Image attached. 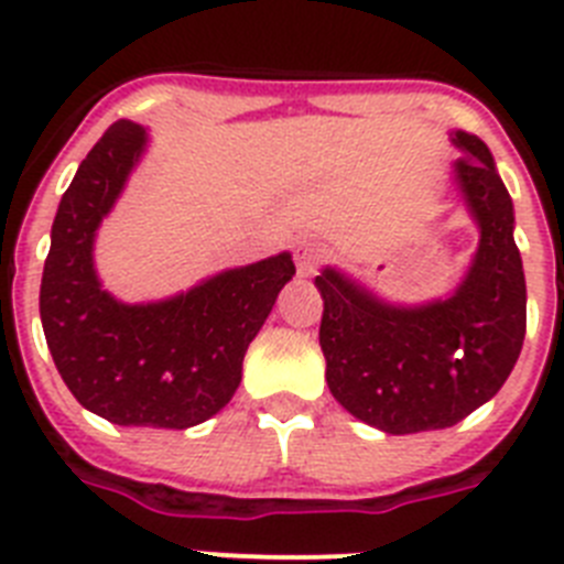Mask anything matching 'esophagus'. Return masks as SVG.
I'll use <instances>...</instances> for the list:
<instances>
[{
    "label": "esophagus",
    "mask_w": 564,
    "mask_h": 564,
    "mask_svg": "<svg viewBox=\"0 0 564 564\" xmlns=\"http://www.w3.org/2000/svg\"><path fill=\"white\" fill-rule=\"evenodd\" d=\"M293 257H296L299 276H313L318 268V262H322V257H325V248L313 246V242H299L296 251H293Z\"/></svg>",
    "instance_id": "esophagus-1"
}]
</instances>
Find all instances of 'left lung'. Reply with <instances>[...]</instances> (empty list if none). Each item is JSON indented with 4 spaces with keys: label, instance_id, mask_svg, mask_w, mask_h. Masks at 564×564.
Segmentation results:
<instances>
[{
    "label": "left lung",
    "instance_id": "left-lung-1",
    "mask_svg": "<svg viewBox=\"0 0 564 564\" xmlns=\"http://www.w3.org/2000/svg\"><path fill=\"white\" fill-rule=\"evenodd\" d=\"M452 143L463 152L452 163V183L480 242L449 296L392 305L333 265L316 276L327 387L352 417L387 435L460 423L500 392L525 338L511 194L477 134L455 129Z\"/></svg>",
    "mask_w": 564,
    "mask_h": 564
}]
</instances>
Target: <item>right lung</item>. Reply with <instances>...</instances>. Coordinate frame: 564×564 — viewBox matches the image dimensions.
<instances>
[{
	"instance_id": "1",
	"label": "right lung",
	"mask_w": 564,
	"mask_h": 564,
	"mask_svg": "<svg viewBox=\"0 0 564 564\" xmlns=\"http://www.w3.org/2000/svg\"><path fill=\"white\" fill-rule=\"evenodd\" d=\"M147 147L141 123L118 121L89 149L53 220L39 313L56 370L84 410L118 426L188 430L231 401L248 344L296 265L282 251L141 305L104 291L96 234Z\"/></svg>"
}]
</instances>
